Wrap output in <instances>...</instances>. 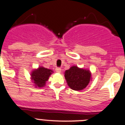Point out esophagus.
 <instances>
[{
  "instance_id": "esophagus-1",
  "label": "esophagus",
  "mask_w": 125,
  "mask_h": 125,
  "mask_svg": "<svg viewBox=\"0 0 125 125\" xmlns=\"http://www.w3.org/2000/svg\"><path fill=\"white\" fill-rule=\"evenodd\" d=\"M55 70L57 73H61L62 70H61V68H57L55 69Z\"/></svg>"
}]
</instances>
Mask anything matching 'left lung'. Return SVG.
Segmentation results:
<instances>
[{
  "mask_svg": "<svg viewBox=\"0 0 125 125\" xmlns=\"http://www.w3.org/2000/svg\"><path fill=\"white\" fill-rule=\"evenodd\" d=\"M64 74L67 85L75 91L83 90L92 80V73L89 70L79 68L76 65L71 67Z\"/></svg>",
  "mask_w": 125,
  "mask_h": 125,
  "instance_id": "left-lung-1",
  "label": "left lung"
}]
</instances>
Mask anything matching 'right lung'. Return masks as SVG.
Returning a JSON list of instances; mask_svg holds the SVG:
<instances>
[{"instance_id":"add662e5","label":"right lung","mask_w":125,"mask_h":125,"mask_svg":"<svg viewBox=\"0 0 125 125\" xmlns=\"http://www.w3.org/2000/svg\"><path fill=\"white\" fill-rule=\"evenodd\" d=\"M53 73L52 70L48 69L40 66L33 69L30 73V79L35 88H42L45 86L46 82L49 80L50 75Z\"/></svg>"}]
</instances>
